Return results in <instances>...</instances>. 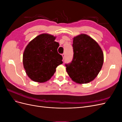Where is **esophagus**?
I'll list each match as a JSON object with an SVG mask.
<instances>
[{"label":"esophagus","instance_id":"obj_1","mask_svg":"<svg viewBox=\"0 0 122 122\" xmlns=\"http://www.w3.org/2000/svg\"><path fill=\"white\" fill-rule=\"evenodd\" d=\"M62 58H63V60L65 58V54L64 53V54H62Z\"/></svg>","mask_w":122,"mask_h":122}]
</instances>
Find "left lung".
Here are the masks:
<instances>
[{
    "label": "left lung",
    "instance_id": "left-lung-1",
    "mask_svg": "<svg viewBox=\"0 0 122 122\" xmlns=\"http://www.w3.org/2000/svg\"><path fill=\"white\" fill-rule=\"evenodd\" d=\"M73 58L66 64V71L74 82L89 83L97 76L104 61V55L98 43L86 34L73 38Z\"/></svg>",
    "mask_w": 122,
    "mask_h": 122
}]
</instances>
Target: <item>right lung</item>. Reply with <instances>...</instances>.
Instances as JSON below:
<instances>
[{"label": "right lung", "instance_id": "right-lung-1", "mask_svg": "<svg viewBox=\"0 0 122 122\" xmlns=\"http://www.w3.org/2000/svg\"><path fill=\"white\" fill-rule=\"evenodd\" d=\"M56 36L41 34L31 40L26 47L23 54L25 72L31 80L45 82L54 75L58 66L62 64V57L58 53L59 43Z\"/></svg>", "mask_w": 122, "mask_h": 122}]
</instances>
